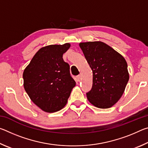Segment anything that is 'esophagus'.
Instances as JSON below:
<instances>
[{"mask_svg": "<svg viewBox=\"0 0 148 148\" xmlns=\"http://www.w3.org/2000/svg\"><path fill=\"white\" fill-rule=\"evenodd\" d=\"M81 77H82V76H81V74H79V75H78V76H76V79H77V81H78V82H79V81H80V79H81Z\"/></svg>", "mask_w": 148, "mask_h": 148, "instance_id": "obj_1", "label": "esophagus"}]
</instances>
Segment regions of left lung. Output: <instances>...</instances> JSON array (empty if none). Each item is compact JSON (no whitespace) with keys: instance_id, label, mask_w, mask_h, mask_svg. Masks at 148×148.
<instances>
[{"instance_id":"left-lung-1","label":"left lung","mask_w":148,"mask_h":148,"mask_svg":"<svg viewBox=\"0 0 148 148\" xmlns=\"http://www.w3.org/2000/svg\"><path fill=\"white\" fill-rule=\"evenodd\" d=\"M92 71V88L87 99L95 106L108 108L121 98L128 83L127 63L118 52L102 42L79 44Z\"/></svg>"}]
</instances>
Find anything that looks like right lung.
Here are the masks:
<instances>
[{
  "mask_svg": "<svg viewBox=\"0 0 148 148\" xmlns=\"http://www.w3.org/2000/svg\"><path fill=\"white\" fill-rule=\"evenodd\" d=\"M70 46L66 43L42 47L23 72L25 90L44 112L52 113L61 110L76 86L69 64L62 59Z\"/></svg>",
  "mask_w": 148,
  "mask_h": 148,
  "instance_id": "add662e5",
  "label": "right lung"
}]
</instances>
